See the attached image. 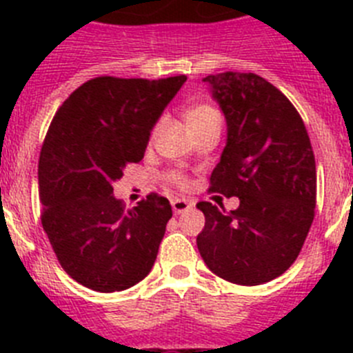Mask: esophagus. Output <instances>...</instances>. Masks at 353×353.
Here are the masks:
<instances>
[{
	"label": "esophagus",
	"instance_id": "1",
	"mask_svg": "<svg viewBox=\"0 0 353 353\" xmlns=\"http://www.w3.org/2000/svg\"><path fill=\"white\" fill-rule=\"evenodd\" d=\"M171 207H173L174 214H183V212H187L192 207V203L183 198H174L173 201H171Z\"/></svg>",
	"mask_w": 353,
	"mask_h": 353
}]
</instances>
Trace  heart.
I'll list each match as a JSON object with an SVG mask.
<instances>
[{"instance_id":"obj_1","label":"heart","mask_w":353,"mask_h":353,"mask_svg":"<svg viewBox=\"0 0 353 353\" xmlns=\"http://www.w3.org/2000/svg\"><path fill=\"white\" fill-rule=\"evenodd\" d=\"M212 118H219V113H217V111L208 104H194L187 109V113H185V120L187 123H189V127L203 123V121L212 120ZM170 180L180 187L185 185V179H183V174H180L179 171L170 173Z\"/></svg>"}]
</instances>
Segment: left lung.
<instances>
[{"label": "left lung", "instance_id": "obj_1", "mask_svg": "<svg viewBox=\"0 0 353 353\" xmlns=\"http://www.w3.org/2000/svg\"><path fill=\"white\" fill-rule=\"evenodd\" d=\"M228 123L210 192L236 196V210L196 207L205 228L196 239L215 276L242 286L272 281L297 260L316 205V164L304 121L285 93L252 72L205 77ZM223 207V205H221Z\"/></svg>", "mask_w": 353, "mask_h": 353}]
</instances>
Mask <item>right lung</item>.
Masks as SVG:
<instances>
[{
  "instance_id": "add662e5",
  "label": "right lung",
  "mask_w": 353,
  "mask_h": 353,
  "mask_svg": "<svg viewBox=\"0 0 353 353\" xmlns=\"http://www.w3.org/2000/svg\"><path fill=\"white\" fill-rule=\"evenodd\" d=\"M185 79L95 77L52 118L39 159L40 219L65 272L86 288L121 292L154 267L170 201L152 192L125 208L113 183L141 161L150 130Z\"/></svg>"
}]
</instances>
